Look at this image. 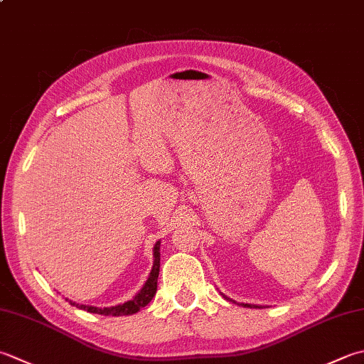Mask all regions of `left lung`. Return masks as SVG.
<instances>
[{"instance_id":"left-lung-1","label":"left lung","mask_w":364,"mask_h":364,"mask_svg":"<svg viewBox=\"0 0 364 364\" xmlns=\"http://www.w3.org/2000/svg\"><path fill=\"white\" fill-rule=\"evenodd\" d=\"M224 298H227V296L224 295ZM227 300H230V298H227ZM230 301H232V300H230ZM241 306H245V308H255V309H257V308H259V309H260V308H265V306H257V304H247V303H246V304H245V303H241Z\"/></svg>"}]
</instances>
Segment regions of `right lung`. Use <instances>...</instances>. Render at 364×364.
I'll return each mask as SVG.
<instances>
[{"label": "right lung", "mask_w": 364, "mask_h": 364, "mask_svg": "<svg viewBox=\"0 0 364 364\" xmlns=\"http://www.w3.org/2000/svg\"><path fill=\"white\" fill-rule=\"evenodd\" d=\"M161 241L154 245L153 247V268L149 272V276L146 282L144 284V287L139 290V294L135 295L132 300L126 301L123 304H117V306H110V308H96V306H88V304H78L73 300L66 298V301H69L73 306L78 309H83L87 312H92V314H101V316H113V317H119V316H132L135 312H139L141 308L153 300V296L156 295V290H158V276H159V267H161Z\"/></svg>", "instance_id": "obj_1"}]
</instances>
